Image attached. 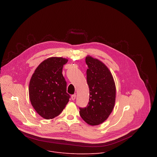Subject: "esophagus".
I'll use <instances>...</instances> for the list:
<instances>
[{
    "label": "esophagus",
    "instance_id": "esophagus-1",
    "mask_svg": "<svg viewBox=\"0 0 157 157\" xmlns=\"http://www.w3.org/2000/svg\"><path fill=\"white\" fill-rule=\"evenodd\" d=\"M76 94H73L71 96V99L72 100H75L76 99Z\"/></svg>",
    "mask_w": 157,
    "mask_h": 157
}]
</instances>
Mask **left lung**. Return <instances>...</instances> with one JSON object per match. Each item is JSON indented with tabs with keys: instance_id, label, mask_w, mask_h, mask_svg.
Wrapping results in <instances>:
<instances>
[{
	"instance_id": "1",
	"label": "left lung",
	"mask_w": 157,
	"mask_h": 157,
	"mask_svg": "<svg viewBox=\"0 0 157 157\" xmlns=\"http://www.w3.org/2000/svg\"><path fill=\"white\" fill-rule=\"evenodd\" d=\"M86 63L89 99L86 107H79V114L89 125H98L108 118L114 109L116 85L113 75L102 62L87 56Z\"/></svg>"
}]
</instances>
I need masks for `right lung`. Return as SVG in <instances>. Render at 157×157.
Wrapping results in <instances>:
<instances>
[{"mask_svg": "<svg viewBox=\"0 0 157 157\" xmlns=\"http://www.w3.org/2000/svg\"><path fill=\"white\" fill-rule=\"evenodd\" d=\"M68 59L52 57L41 62L29 84V98L36 113L45 119L59 116L69 102L66 82L62 74Z\"/></svg>", "mask_w": 157, "mask_h": 157, "instance_id": "obj_1", "label": "right lung"}]
</instances>
